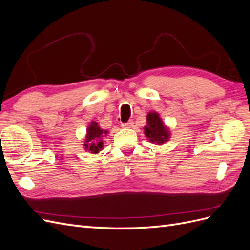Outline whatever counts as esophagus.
<instances>
[{
  "mask_svg": "<svg viewBox=\"0 0 250 250\" xmlns=\"http://www.w3.org/2000/svg\"><path fill=\"white\" fill-rule=\"evenodd\" d=\"M132 126H133V122H132V121H129V122L122 124V127H123V128H131Z\"/></svg>",
  "mask_w": 250,
  "mask_h": 250,
  "instance_id": "1",
  "label": "esophagus"
}]
</instances>
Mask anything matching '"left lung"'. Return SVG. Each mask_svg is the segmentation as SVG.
I'll return each instance as SVG.
<instances>
[{"label":"left lung","mask_w":250,"mask_h":250,"mask_svg":"<svg viewBox=\"0 0 250 250\" xmlns=\"http://www.w3.org/2000/svg\"><path fill=\"white\" fill-rule=\"evenodd\" d=\"M144 130H145L144 134L146 135L147 140L156 145H163L168 142L171 137L170 128L163 122L160 113L156 111L148 112L147 125L144 127Z\"/></svg>","instance_id":"obj_1"}]
</instances>
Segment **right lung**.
Returning <instances> with one entry per match:
<instances>
[{"mask_svg": "<svg viewBox=\"0 0 250 250\" xmlns=\"http://www.w3.org/2000/svg\"><path fill=\"white\" fill-rule=\"evenodd\" d=\"M107 130H104L95 121H92L86 128V134L84 138L83 148L89 153L97 154L103 149V138L106 137Z\"/></svg>", "mask_w": 250, "mask_h": 250, "instance_id": "right-lung-1", "label": "right lung"}]
</instances>
